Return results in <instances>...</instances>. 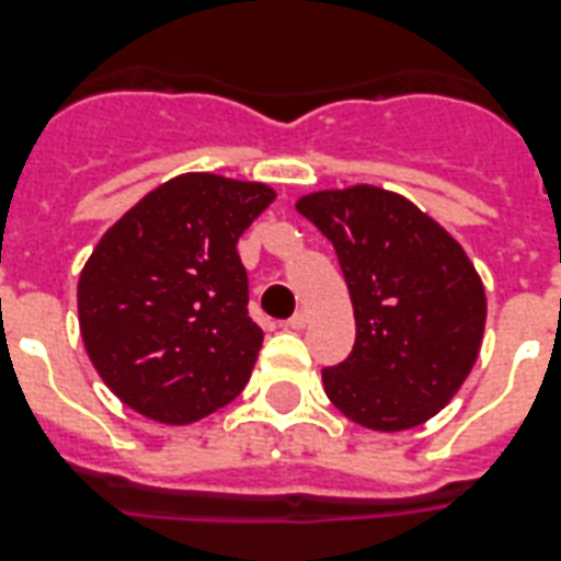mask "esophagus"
<instances>
[{"instance_id": "1", "label": "esophagus", "mask_w": 561, "mask_h": 561, "mask_svg": "<svg viewBox=\"0 0 561 561\" xmlns=\"http://www.w3.org/2000/svg\"><path fill=\"white\" fill-rule=\"evenodd\" d=\"M306 323H308V311H306V308H299L297 314L290 317L285 325H288V329H306Z\"/></svg>"}]
</instances>
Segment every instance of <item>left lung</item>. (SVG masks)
<instances>
[{"label":"left lung","mask_w":561,"mask_h":561,"mask_svg":"<svg viewBox=\"0 0 561 561\" xmlns=\"http://www.w3.org/2000/svg\"><path fill=\"white\" fill-rule=\"evenodd\" d=\"M332 241L355 308L350 358L323 369L329 399L373 431L439 413L478 360L486 294L462 247L399 194L375 186L297 203Z\"/></svg>","instance_id":"1"}]
</instances>
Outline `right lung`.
Instances as JSON below:
<instances>
[{"label":"right lung","mask_w":561,"mask_h":561,"mask_svg":"<svg viewBox=\"0 0 561 561\" xmlns=\"http://www.w3.org/2000/svg\"><path fill=\"white\" fill-rule=\"evenodd\" d=\"M273 197L262 183L183 174L104 232L78 282V317L127 408L188 425L244 390L264 334L236 244Z\"/></svg>","instance_id":"add662e5"}]
</instances>
